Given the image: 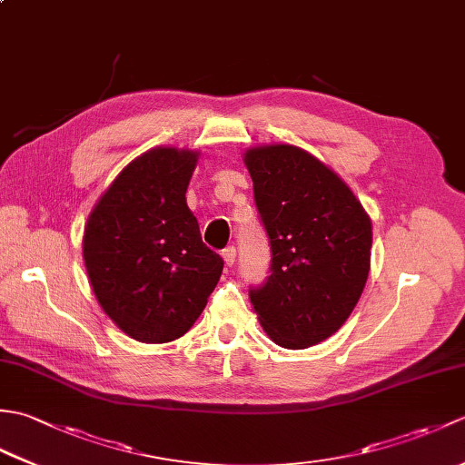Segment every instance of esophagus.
Returning <instances> with one entry per match:
<instances>
[{
  "label": "esophagus",
  "mask_w": 465,
  "mask_h": 465,
  "mask_svg": "<svg viewBox=\"0 0 465 465\" xmlns=\"http://www.w3.org/2000/svg\"><path fill=\"white\" fill-rule=\"evenodd\" d=\"M222 258H223L225 265H233V262H235V248H233V245H227V248L222 252Z\"/></svg>",
  "instance_id": "obj_1"
}]
</instances>
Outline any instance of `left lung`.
Here are the masks:
<instances>
[{"label":"left lung","mask_w":465,"mask_h":465,"mask_svg":"<svg viewBox=\"0 0 465 465\" xmlns=\"http://www.w3.org/2000/svg\"><path fill=\"white\" fill-rule=\"evenodd\" d=\"M243 162L272 245L265 283L250 290L262 328L288 350L328 340L365 288L371 222L341 177L302 147H252Z\"/></svg>","instance_id":"obj_1"}]
</instances>
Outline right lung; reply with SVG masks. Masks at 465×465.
<instances>
[{"label":"right lung","mask_w":465,"mask_h":465,"mask_svg":"<svg viewBox=\"0 0 465 465\" xmlns=\"http://www.w3.org/2000/svg\"><path fill=\"white\" fill-rule=\"evenodd\" d=\"M197 152L153 147L95 203L84 262L102 310L130 338L173 341L200 318L223 260L202 242L185 202Z\"/></svg>","instance_id":"1"}]
</instances>
